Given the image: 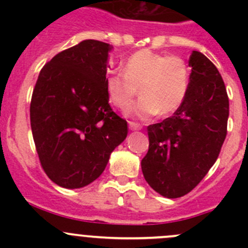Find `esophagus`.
Masks as SVG:
<instances>
[{"mask_svg": "<svg viewBox=\"0 0 248 248\" xmlns=\"http://www.w3.org/2000/svg\"><path fill=\"white\" fill-rule=\"evenodd\" d=\"M128 126L131 131H139V129H141V124H137V122H133V121H129Z\"/></svg>", "mask_w": 248, "mask_h": 248, "instance_id": "esophagus-1", "label": "esophagus"}]
</instances>
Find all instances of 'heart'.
I'll return each instance as SVG.
<instances>
[{"label": "heart", "mask_w": 248, "mask_h": 248, "mask_svg": "<svg viewBox=\"0 0 248 248\" xmlns=\"http://www.w3.org/2000/svg\"><path fill=\"white\" fill-rule=\"evenodd\" d=\"M124 73H111L106 79L110 103L126 109L139 92V101L127 110L129 116L149 119L176 111L189 87V69L182 57L142 49L132 54L122 66Z\"/></svg>", "instance_id": "1"}]
</instances>
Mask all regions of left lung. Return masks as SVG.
<instances>
[{"label":"left lung","mask_w":248,"mask_h":248,"mask_svg":"<svg viewBox=\"0 0 248 248\" xmlns=\"http://www.w3.org/2000/svg\"><path fill=\"white\" fill-rule=\"evenodd\" d=\"M189 87L174 115L147 127L149 151L141 159L147 184L161 196L180 198L204 179L227 136L229 99L218 69L192 52Z\"/></svg>","instance_id":"obj_1"}]
</instances>
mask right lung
Instances as JSON below:
<instances>
[{
    "label": "right lung",
    "mask_w": 248,
    "mask_h": 248,
    "mask_svg": "<svg viewBox=\"0 0 248 248\" xmlns=\"http://www.w3.org/2000/svg\"><path fill=\"white\" fill-rule=\"evenodd\" d=\"M110 49L86 39L59 52L33 89L30 119L37 154L47 177L64 188H81L101 176L128 133L107 94Z\"/></svg>",
    "instance_id": "right-lung-1"
}]
</instances>
